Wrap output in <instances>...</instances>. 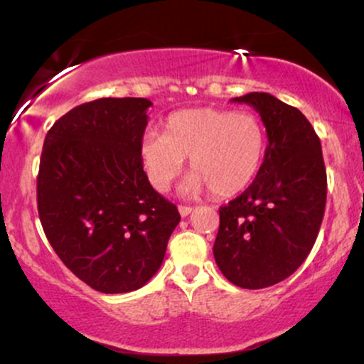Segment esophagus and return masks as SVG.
<instances>
[{
    "label": "esophagus",
    "mask_w": 364,
    "mask_h": 364,
    "mask_svg": "<svg viewBox=\"0 0 364 364\" xmlns=\"http://www.w3.org/2000/svg\"><path fill=\"white\" fill-rule=\"evenodd\" d=\"M178 210H179V214H181V217H186L191 214V207H188V205H179Z\"/></svg>",
    "instance_id": "esophagus-1"
}]
</instances>
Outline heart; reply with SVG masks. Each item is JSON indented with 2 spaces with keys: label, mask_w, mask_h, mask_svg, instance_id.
Returning <instances> with one entry per match:
<instances>
[{
  "label": "heart",
  "mask_w": 364,
  "mask_h": 364,
  "mask_svg": "<svg viewBox=\"0 0 364 364\" xmlns=\"http://www.w3.org/2000/svg\"><path fill=\"white\" fill-rule=\"evenodd\" d=\"M267 133L253 112L220 107H191L169 114L164 135L147 133L140 157L152 186L166 191L190 157L193 171L183 193L205 188L214 196H235L253 183L262 168Z\"/></svg>",
  "instance_id": "1"
}]
</instances>
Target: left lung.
<instances>
[{
    "label": "left lung",
    "instance_id": "left-lung-1",
    "mask_svg": "<svg viewBox=\"0 0 364 364\" xmlns=\"http://www.w3.org/2000/svg\"><path fill=\"white\" fill-rule=\"evenodd\" d=\"M232 102L260 114L269 145L252 185L219 208L214 258L229 282L263 289L294 274L311 252L325 212L327 173L318 135L301 111L267 92Z\"/></svg>",
    "mask_w": 364,
    "mask_h": 364
}]
</instances>
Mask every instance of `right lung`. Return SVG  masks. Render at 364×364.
Here are the masks:
<instances>
[{
	"instance_id": "right-lung-1",
	"label": "right lung",
	"mask_w": 364,
	"mask_h": 364,
	"mask_svg": "<svg viewBox=\"0 0 364 364\" xmlns=\"http://www.w3.org/2000/svg\"><path fill=\"white\" fill-rule=\"evenodd\" d=\"M150 106L144 97L80 104L44 140L37 208L46 237L80 281L106 294L147 284L181 220L144 171Z\"/></svg>"
}]
</instances>
